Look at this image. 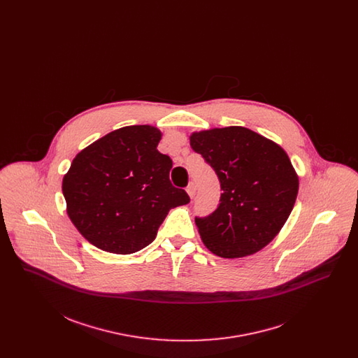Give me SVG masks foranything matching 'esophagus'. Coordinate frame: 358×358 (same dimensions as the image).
I'll list each match as a JSON object with an SVG mask.
<instances>
[{
	"label": "esophagus",
	"instance_id": "1",
	"mask_svg": "<svg viewBox=\"0 0 358 358\" xmlns=\"http://www.w3.org/2000/svg\"><path fill=\"white\" fill-rule=\"evenodd\" d=\"M187 194L190 196V199L194 197V194H196V185H194V182H190V184L187 185Z\"/></svg>",
	"mask_w": 358,
	"mask_h": 358
}]
</instances>
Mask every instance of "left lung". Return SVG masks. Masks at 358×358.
<instances>
[{
	"label": "left lung",
	"instance_id": "1",
	"mask_svg": "<svg viewBox=\"0 0 358 358\" xmlns=\"http://www.w3.org/2000/svg\"><path fill=\"white\" fill-rule=\"evenodd\" d=\"M190 146L217 174L222 190L217 209L194 219L205 247L228 259L260 251L282 229L296 200L299 181L289 155L241 126L193 133Z\"/></svg>",
	"mask_w": 358,
	"mask_h": 358
}]
</instances>
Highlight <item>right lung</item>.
I'll use <instances>...</instances> for the list:
<instances>
[{
    "mask_svg": "<svg viewBox=\"0 0 358 358\" xmlns=\"http://www.w3.org/2000/svg\"><path fill=\"white\" fill-rule=\"evenodd\" d=\"M161 131L126 126L78 154L63 178L67 213L92 245L134 254L149 245L171 208L190 201L171 185V157L157 150Z\"/></svg>",
    "mask_w": 358,
    "mask_h": 358,
    "instance_id": "obj_1",
    "label": "right lung"
}]
</instances>
